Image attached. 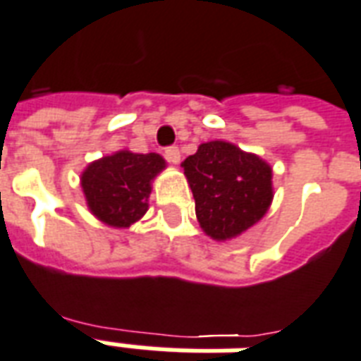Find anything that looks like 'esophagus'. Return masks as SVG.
Here are the masks:
<instances>
[{"mask_svg": "<svg viewBox=\"0 0 361 361\" xmlns=\"http://www.w3.org/2000/svg\"><path fill=\"white\" fill-rule=\"evenodd\" d=\"M164 159H166L169 162H172V164H178L181 159L180 149H178L176 145H172V147H166V149H164Z\"/></svg>", "mask_w": 361, "mask_h": 361, "instance_id": "esophagus-1", "label": "esophagus"}]
</instances>
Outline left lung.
<instances>
[{
    "label": "left lung",
    "mask_w": 361,
    "mask_h": 361,
    "mask_svg": "<svg viewBox=\"0 0 361 361\" xmlns=\"http://www.w3.org/2000/svg\"><path fill=\"white\" fill-rule=\"evenodd\" d=\"M200 227L214 240L242 235L272 202V169L254 153L214 140L181 162Z\"/></svg>",
    "instance_id": "8db88e82"
}]
</instances>
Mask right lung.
Here are the masks:
<instances>
[{
	"instance_id": "1",
	"label": "right lung",
	"mask_w": 361,
	"mask_h": 361,
	"mask_svg": "<svg viewBox=\"0 0 361 361\" xmlns=\"http://www.w3.org/2000/svg\"><path fill=\"white\" fill-rule=\"evenodd\" d=\"M164 166L157 153L126 149L90 162L81 174L89 210L109 227H130L147 212L151 181Z\"/></svg>"
}]
</instances>
